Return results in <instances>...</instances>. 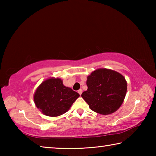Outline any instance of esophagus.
Masks as SVG:
<instances>
[{"label": "esophagus", "mask_w": 156, "mask_h": 156, "mask_svg": "<svg viewBox=\"0 0 156 156\" xmlns=\"http://www.w3.org/2000/svg\"><path fill=\"white\" fill-rule=\"evenodd\" d=\"M78 94H79L81 95V94H82V93H83V89H79V90L78 91Z\"/></svg>", "instance_id": "esophagus-1"}]
</instances>
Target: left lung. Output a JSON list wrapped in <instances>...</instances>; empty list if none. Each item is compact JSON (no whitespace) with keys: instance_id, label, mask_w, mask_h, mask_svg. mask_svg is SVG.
<instances>
[{"instance_id":"left-lung-1","label":"left lung","mask_w":156,"mask_h":156,"mask_svg":"<svg viewBox=\"0 0 156 156\" xmlns=\"http://www.w3.org/2000/svg\"><path fill=\"white\" fill-rule=\"evenodd\" d=\"M87 90L81 96L90 109L101 115L116 112L123 103L127 90L125 78L118 72L97 69L87 76Z\"/></svg>"}]
</instances>
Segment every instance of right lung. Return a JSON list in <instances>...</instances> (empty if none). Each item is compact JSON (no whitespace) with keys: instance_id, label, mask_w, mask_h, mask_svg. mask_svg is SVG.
<instances>
[{"instance_id":"right-lung-1","label":"right lung","mask_w":156,"mask_h":156,"mask_svg":"<svg viewBox=\"0 0 156 156\" xmlns=\"http://www.w3.org/2000/svg\"><path fill=\"white\" fill-rule=\"evenodd\" d=\"M80 96L72 89L65 87L59 78H49L36 89L34 100L36 107L44 115L57 117L68 112Z\"/></svg>"}]
</instances>
